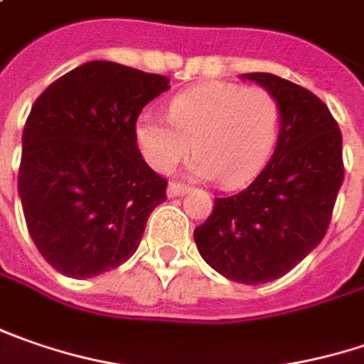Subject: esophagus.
Listing matches in <instances>:
<instances>
[{
    "label": "esophagus",
    "instance_id": "1",
    "mask_svg": "<svg viewBox=\"0 0 364 364\" xmlns=\"http://www.w3.org/2000/svg\"><path fill=\"white\" fill-rule=\"evenodd\" d=\"M187 191H189V187L181 185V183H168V187H166V196L168 198H181Z\"/></svg>",
    "mask_w": 364,
    "mask_h": 364
}]
</instances>
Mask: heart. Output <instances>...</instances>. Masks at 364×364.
Returning a JSON list of instances; mask_svg holds the SVG:
<instances>
[{
    "label": "heart",
    "mask_w": 364,
    "mask_h": 364,
    "mask_svg": "<svg viewBox=\"0 0 364 364\" xmlns=\"http://www.w3.org/2000/svg\"><path fill=\"white\" fill-rule=\"evenodd\" d=\"M279 103L271 91L236 83H203L185 89L168 103V118L144 112L136 138L144 159L168 173L189 152V173L234 187L248 181L273 149Z\"/></svg>",
    "instance_id": "1"
}]
</instances>
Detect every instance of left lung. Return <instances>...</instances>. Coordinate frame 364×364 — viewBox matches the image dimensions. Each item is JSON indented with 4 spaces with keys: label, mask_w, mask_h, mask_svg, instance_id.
Returning a JSON list of instances; mask_svg holds the SVG:
<instances>
[{
    "label": "left lung",
    "mask_w": 364,
    "mask_h": 364,
    "mask_svg": "<svg viewBox=\"0 0 364 364\" xmlns=\"http://www.w3.org/2000/svg\"><path fill=\"white\" fill-rule=\"evenodd\" d=\"M279 103V138L259 177L215 198L196 228L199 255L230 281L259 285L287 275L322 242L340 185L342 134L326 103L271 73H246Z\"/></svg>",
    "instance_id": "left-lung-1"
}]
</instances>
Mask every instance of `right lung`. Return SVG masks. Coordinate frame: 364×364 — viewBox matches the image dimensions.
Listing matches in <instances>:
<instances>
[{
  "label": "right lung",
  "instance_id": "add662e5",
  "mask_svg": "<svg viewBox=\"0 0 364 364\" xmlns=\"http://www.w3.org/2000/svg\"><path fill=\"white\" fill-rule=\"evenodd\" d=\"M166 89L163 75L91 60L32 105L18 193L34 245L58 273L97 277L136 252L166 199V181L136 146V119Z\"/></svg>",
  "mask_w": 364,
  "mask_h": 364
}]
</instances>
